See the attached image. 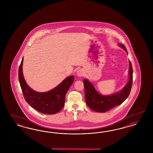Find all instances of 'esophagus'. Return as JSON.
<instances>
[{"instance_id": "obj_1", "label": "esophagus", "mask_w": 153, "mask_h": 153, "mask_svg": "<svg viewBox=\"0 0 153 153\" xmlns=\"http://www.w3.org/2000/svg\"><path fill=\"white\" fill-rule=\"evenodd\" d=\"M77 75L79 77H82L84 75V72L82 70H79L77 72Z\"/></svg>"}]
</instances>
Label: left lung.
Here are the masks:
<instances>
[{"mask_svg":"<svg viewBox=\"0 0 153 153\" xmlns=\"http://www.w3.org/2000/svg\"><path fill=\"white\" fill-rule=\"evenodd\" d=\"M126 52L125 46L119 44ZM133 82V69L130 60L129 81L123 88L119 93L109 96H103L99 94L95 90L93 84L87 79H83L85 88V96L86 103L91 109L94 111L104 113L108 111L112 108L120 105L130 95Z\"/></svg>","mask_w":153,"mask_h":153,"instance_id":"1","label":"left lung"}]
</instances>
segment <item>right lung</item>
Wrapping results in <instances>:
<instances>
[{
    "label": "right lung",
    "instance_id": "right-lung-1",
    "mask_svg": "<svg viewBox=\"0 0 153 153\" xmlns=\"http://www.w3.org/2000/svg\"><path fill=\"white\" fill-rule=\"evenodd\" d=\"M23 58L19 67V79L23 97L28 104L44 114H54L63 108L65 97L72 84L74 77L71 76L66 78L58 86L46 93H38L30 88L23 78L22 74Z\"/></svg>",
    "mask_w": 153,
    "mask_h": 153
}]
</instances>
